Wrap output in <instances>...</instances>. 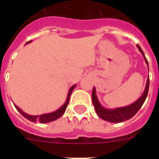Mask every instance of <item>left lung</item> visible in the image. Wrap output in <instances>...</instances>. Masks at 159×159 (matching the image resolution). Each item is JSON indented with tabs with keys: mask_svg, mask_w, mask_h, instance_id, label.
I'll return each instance as SVG.
<instances>
[{
	"mask_svg": "<svg viewBox=\"0 0 159 159\" xmlns=\"http://www.w3.org/2000/svg\"><path fill=\"white\" fill-rule=\"evenodd\" d=\"M137 47L140 52L142 53L143 57H144L146 63H147V66H148V61H147V58H146L145 55L143 53V50L137 44ZM149 69V67H148ZM149 84H150V80H149V75L147 78V84H146L145 90L143 92V95L140 96L139 99L135 101L134 102L131 103V104L128 105L126 107H117L114 108V109H107L105 108L104 107H102L101 103L99 102V99L97 98L96 92H95V88L94 87L93 91H92V102L95 107V111H96L97 115L102 119L103 120L106 121L111 122V123H122L123 121L128 120V119H131L133 116L139 111L141 107L145 102L146 99H147V94H148L149 90Z\"/></svg>",
	"mask_w": 159,
	"mask_h": 159,
	"instance_id": "obj_1",
	"label": "left lung"
}]
</instances>
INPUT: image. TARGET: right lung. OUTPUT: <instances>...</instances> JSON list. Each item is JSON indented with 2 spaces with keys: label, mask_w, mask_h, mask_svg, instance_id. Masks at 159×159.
I'll return each instance as SVG.
<instances>
[{
  "label": "right lung",
  "mask_w": 159,
  "mask_h": 159,
  "mask_svg": "<svg viewBox=\"0 0 159 159\" xmlns=\"http://www.w3.org/2000/svg\"><path fill=\"white\" fill-rule=\"evenodd\" d=\"M30 42H32V40L27 42L26 43H30ZM75 86H76V84L73 85V86H71V88H70L69 91H68V94H67V99H66V101L64 103V105H62V106L60 107L58 110L55 111L53 112H51V113L43 114V115H40V116H30V115H29V114H26L25 112H24L23 111H22L20 108L18 107L16 105L14 104V106H15V107L16 108V110H17L21 114L22 116H23L25 119H27L28 120H29V121L34 122V123H36V122H40V123H49V122H52L54 121V120H57V119H59V118H60V116H62L63 114L65 112V110H66V108H67V104H68V102H69L71 94V92H72L73 90H74V88H75Z\"/></svg>",
  "instance_id": "add662e5"
}]
</instances>
